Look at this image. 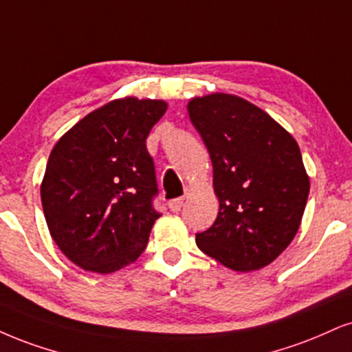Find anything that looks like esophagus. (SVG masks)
<instances>
[{"label": "esophagus", "instance_id": "1", "mask_svg": "<svg viewBox=\"0 0 352 352\" xmlns=\"http://www.w3.org/2000/svg\"><path fill=\"white\" fill-rule=\"evenodd\" d=\"M183 204H184V199L177 197V199H173V201H169L168 207H169V210H171V212H179L181 207H183Z\"/></svg>", "mask_w": 352, "mask_h": 352}]
</instances>
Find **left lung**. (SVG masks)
<instances>
[{
    "label": "left lung",
    "mask_w": 352,
    "mask_h": 352,
    "mask_svg": "<svg viewBox=\"0 0 352 352\" xmlns=\"http://www.w3.org/2000/svg\"><path fill=\"white\" fill-rule=\"evenodd\" d=\"M214 166L219 215L197 233L204 253L236 272L266 267L292 243L310 192L296 138L267 112L235 94L188 102Z\"/></svg>",
    "instance_id": "1"
}]
</instances>
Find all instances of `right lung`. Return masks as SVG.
I'll return each mask as SVG.
<instances>
[{"instance_id":"1","label":"right lung","mask_w":352,"mask_h":352,"mask_svg":"<svg viewBox=\"0 0 352 352\" xmlns=\"http://www.w3.org/2000/svg\"><path fill=\"white\" fill-rule=\"evenodd\" d=\"M163 99L125 96L98 107L55 143L41 184L50 236L76 266L111 274L143 253L156 214L146 137Z\"/></svg>"}]
</instances>
